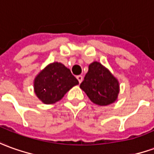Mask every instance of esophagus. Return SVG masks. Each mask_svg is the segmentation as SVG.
I'll return each mask as SVG.
<instances>
[{"label": "esophagus", "instance_id": "obj_1", "mask_svg": "<svg viewBox=\"0 0 154 154\" xmlns=\"http://www.w3.org/2000/svg\"><path fill=\"white\" fill-rule=\"evenodd\" d=\"M82 75H78V76H77V79L78 80V82H79V83H81L82 82Z\"/></svg>", "mask_w": 154, "mask_h": 154}]
</instances>
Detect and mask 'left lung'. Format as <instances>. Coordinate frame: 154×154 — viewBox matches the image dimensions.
<instances>
[{
    "instance_id": "left-lung-1",
    "label": "left lung",
    "mask_w": 154,
    "mask_h": 154,
    "mask_svg": "<svg viewBox=\"0 0 154 154\" xmlns=\"http://www.w3.org/2000/svg\"><path fill=\"white\" fill-rule=\"evenodd\" d=\"M80 88L92 103L100 106L112 103L118 97V80L99 62H94L88 66V72Z\"/></svg>"
}]
</instances>
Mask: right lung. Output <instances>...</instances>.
I'll return each instance as SVG.
<instances>
[{
    "mask_svg": "<svg viewBox=\"0 0 154 154\" xmlns=\"http://www.w3.org/2000/svg\"><path fill=\"white\" fill-rule=\"evenodd\" d=\"M78 81L62 63H51L39 73L34 82L36 96L46 104H51L63 97Z\"/></svg>",
    "mask_w": 154,
    "mask_h": 154,
    "instance_id": "right-lung-1",
    "label": "right lung"
}]
</instances>
